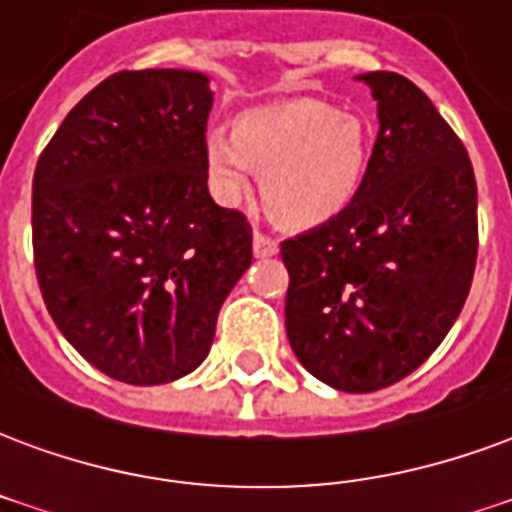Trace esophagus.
<instances>
[{
  "label": "esophagus",
  "instance_id": "34e87169",
  "mask_svg": "<svg viewBox=\"0 0 512 512\" xmlns=\"http://www.w3.org/2000/svg\"><path fill=\"white\" fill-rule=\"evenodd\" d=\"M252 252H255V257H274L279 252V241L277 238H268L263 233H255V238H252Z\"/></svg>",
  "mask_w": 512,
  "mask_h": 512
}]
</instances>
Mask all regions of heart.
Instances as JSON below:
<instances>
[{
    "label": "heart",
    "instance_id": "heart-1",
    "mask_svg": "<svg viewBox=\"0 0 512 512\" xmlns=\"http://www.w3.org/2000/svg\"><path fill=\"white\" fill-rule=\"evenodd\" d=\"M367 128L318 98L257 106L233 134L208 128L202 161L213 197L241 205L263 172V200L290 227H321L356 200L367 172Z\"/></svg>",
    "mask_w": 512,
    "mask_h": 512
}]
</instances>
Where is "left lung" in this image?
<instances>
[{"label":"left lung","mask_w":512,"mask_h":512,"mask_svg":"<svg viewBox=\"0 0 512 512\" xmlns=\"http://www.w3.org/2000/svg\"><path fill=\"white\" fill-rule=\"evenodd\" d=\"M378 101L362 189L332 222L282 241L285 329L312 376L376 392L447 337L477 260V183L430 98L392 71L359 73Z\"/></svg>","instance_id":"left-lung-1"}]
</instances>
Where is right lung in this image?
Segmentation results:
<instances>
[{"mask_svg": "<svg viewBox=\"0 0 512 512\" xmlns=\"http://www.w3.org/2000/svg\"><path fill=\"white\" fill-rule=\"evenodd\" d=\"M211 79L120 71L73 106L32 178L46 310L101 373L134 386L189 376L252 263L244 213L208 194Z\"/></svg>", "mask_w": 512, "mask_h": 512, "instance_id": "1", "label": "right lung"}]
</instances>
